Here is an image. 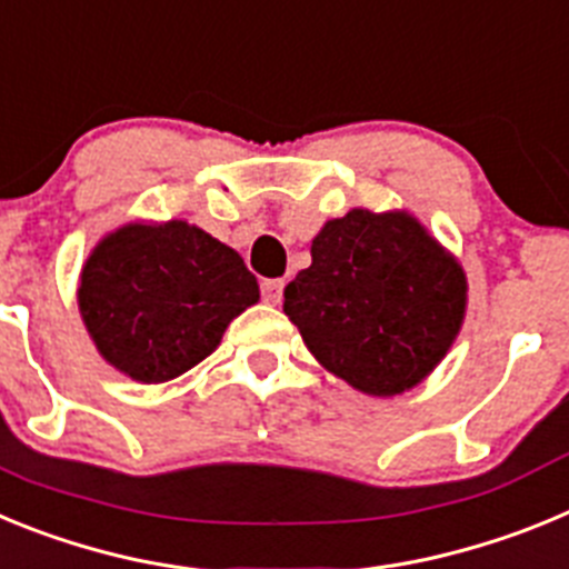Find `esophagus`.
Segmentation results:
<instances>
[{"label": "esophagus", "instance_id": "34e87169", "mask_svg": "<svg viewBox=\"0 0 569 569\" xmlns=\"http://www.w3.org/2000/svg\"><path fill=\"white\" fill-rule=\"evenodd\" d=\"M281 290H284V281H281V279H264V281H261V299L268 301V305H279Z\"/></svg>", "mask_w": 569, "mask_h": 569}]
</instances>
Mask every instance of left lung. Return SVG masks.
Instances as JSON below:
<instances>
[{"label": "left lung", "instance_id": "1", "mask_svg": "<svg viewBox=\"0 0 569 569\" xmlns=\"http://www.w3.org/2000/svg\"><path fill=\"white\" fill-rule=\"evenodd\" d=\"M284 313L325 370L367 396H399L433 373L467 313L461 261L407 210L353 208L310 244Z\"/></svg>", "mask_w": 569, "mask_h": 569}]
</instances>
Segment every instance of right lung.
<instances>
[{
    "mask_svg": "<svg viewBox=\"0 0 569 569\" xmlns=\"http://www.w3.org/2000/svg\"><path fill=\"white\" fill-rule=\"evenodd\" d=\"M79 313L99 356L142 385L188 373L259 301L241 256L184 219L128 222L82 264Z\"/></svg>",
    "mask_w": 569,
    "mask_h": 569,
    "instance_id": "right-lung-1",
    "label": "right lung"
}]
</instances>
